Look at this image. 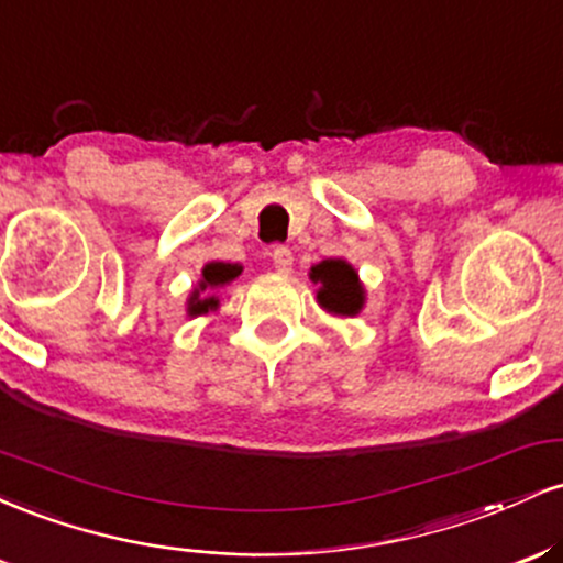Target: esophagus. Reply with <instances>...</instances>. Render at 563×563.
I'll list each match as a JSON object with an SVG mask.
<instances>
[{"instance_id":"1","label":"esophagus","mask_w":563,"mask_h":563,"mask_svg":"<svg viewBox=\"0 0 563 563\" xmlns=\"http://www.w3.org/2000/svg\"><path fill=\"white\" fill-rule=\"evenodd\" d=\"M273 264L280 275H290V269H294V254H290V249H286V245H277L273 251Z\"/></svg>"}]
</instances>
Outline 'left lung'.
I'll use <instances>...</instances> for the list:
<instances>
[{
  "mask_svg": "<svg viewBox=\"0 0 563 563\" xmlns=\"http://www.w3.org/2000/svg\"><path fill=\"white\" fill-rule=\"evenodd\" d=\"M309 280L318 286V290H314L318 303L333 318H357L365 309L367 290L363 280H360L357 269L346 260H341V256L312 264Z\"/></svg>",
  "mask_w": 563,
  "mask_h": 563,
  "instance_id": "1",
  "label": "left lung"
}]
</instances>
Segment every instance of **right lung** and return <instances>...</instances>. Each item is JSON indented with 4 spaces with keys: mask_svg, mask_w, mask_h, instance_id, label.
<instances>
[{
    "mask_svg": "<svg viewBox=\"0 0 563 563\" xmlns=\"http://www.w3.org/2000/svg\"><path fill=\"white\" fill-rule=\"evenodd\" d=\"M243 273V264L238 262H209L200 269V280L187 296V318H200V314L217 312L219 309V290L228 288L232 280H238Z\"/></svg>",
    "mask_w": 563,
    "mask_h": 563,
    "instance_id": "obj_1",
    "label": "right lung"
}]
</instances>
